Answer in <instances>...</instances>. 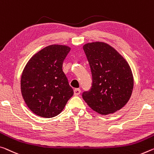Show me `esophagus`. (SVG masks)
I'll list each match as a JSON object with an SVG mask.
<instances>
[{"label": "esophagus", "instance_id": "obj_1", "mask_svg": "<svg viewBox=\"0 0 154 154\" xmlns=\"http://www.w3.org/2000/svg\"><path fill=\"white\" fill-rule=\"evenodd\" d=\"M80 92H81V90L79 88H75L74 90V94L75 96H77V95H79L80 94Z\"/></svg>", "mask_w": 154, "mask_h": 154}]
</instances>
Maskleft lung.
<instances>
[{
  "label": "left lung",
  "instance_id": "left-lung-1",
  "mask_svg": "<svg viewBox=\"0 0 154 154\" xmlns=\"http://www.w3.org/2000/svg\"><path fill=\"white\" fill-rule=\"evenodd\" d=\"M92 73V86L82 93L87 104L101 114L114 113L128 103L134 78L126 60L111 46L92 42L84 46Z\"/></svg>",
  "mask_w": 154,
  "mask_h": 154
}]
</instances>
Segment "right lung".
Returning <instances> with one entry per match:
<instances>
[{"instance_id": "1", "label": "right lung", "mask_w": 154, "mask_h": 154, "mask_svg": "<svg viewBox=\"0 0 154 154\" xmlns=\"http://www.w3.org/2000/svg\"><path fill=\"white\" fill-rule=\"evenodd\" d=\"M70 48L46 46L29 61L21 77L22 95L34 114L52 118L63 110L73 94L62 66Z\"/></svg>"}]
</instances>
